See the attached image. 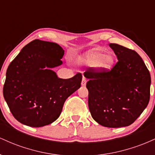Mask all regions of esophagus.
<instances>
[{
  "label": "esophagus",
  "mask_w": 155,
  "mask_h": 155,
  "mask_svg": "<svg viewBox=\"0 0 155 155\" xmlns=\"http://www.w3.org/2000/svg\"><path fill=\"white\" fill-rule=\"evenodd\" d=\"M86 84H87V79L85 77L82 78V81H81V86L84 87L86 86Z\"/></svg>",
  "instance_id": "esophagus-1"
}]
</instances>
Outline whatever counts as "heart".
I'll return each instance as SVG.
<instances>
[{
  "label": "heart",
  "mask_w": 155,
  "mask_h": 155,
  "mask_svg": "<svg viewBox=\"0 0 155 155\" xmlns=\"http://www.w3.org/2000/svg\"><path fill=\"white\" fill-rule=\"evenodd\" d=\"M80 62L87 66L95 67L101 71H109L115 63V55L113 52L105 54L104 50L92 49L80 58Z\"/></svg>",
  "instance_id": "obj_1"
}]
</instances>
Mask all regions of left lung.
Wrapping results in <instances>:
<instances>
[{
    "label": "left lung",
    "mask_w": 155,
    "mask_h": 155,
    "mask_svg": "<svg viewBox=\"0 0 155 155\" xmlns=\"http://www.w3.org/2000/svg\"><path fill=\"white\" fill-rule=\"evenodd\" d=\"M117 62L111 71L90 70L88 106L92 117L107 127L129 126L147 108L150 97L151 76L136 51L109 44Z\"/></svg>",
    "instance_id": "1"
}]
</instances>
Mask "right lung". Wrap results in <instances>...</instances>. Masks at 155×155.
Returning a JSON list of instances; mask_svg holds the SVG:
<instances>
[{"label":"right lung","instance_id":"right-lung-1","mask_svg":"<svg viewBox=\"0 0 155 155\" xmlns=\"http://www.w3.org/2000/svg\"><path fill=\"white\" fill-rule=\"evenodd\" d=\"M63 48L35 39L8 65L3 97L15 118L25 125L43 127L54 122L68 97L81 87L82 76L63 79L52 68L63 64Z\"/></svg>","mask_w":155,"mask_h":155}]
</instances>
